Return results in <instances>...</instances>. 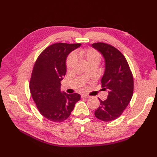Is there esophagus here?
<instances>
[{
    "mask_svg": "<svg viewBox=\"0 0 157 157\" xmlns=\"http://www.w3.org/2000/svg\"><path fill=\"white\" fill-rule=\"evenodd\" d=\"M81 97H82V98H86V99H88L90 98V96H88V95H84V94H82Z\"/></svg>",
    "mask_w": 157,
    "mask_h": 157,
    "instance_id": "1",
    "label": "esophagus"
}]
</instances>
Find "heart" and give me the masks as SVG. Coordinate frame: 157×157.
I'll return each mask as SVG.
<instances>
[{"mask_svg":"<svg viewBox=\"0 0 157 157\" xmlns=\"http://www.w3.org/2000/svg\"><path fill=\"white\" fill-rule=\"evenodd\" d=\"M77 58L82 59L85 61L87 65L91 63H99L101 61V55L99 52L92 48L87 49H80L79 50L77 54ZM76 61V57L74 54H71L66 60V67L68 70L71 69L75 65Z\"/></svg>","mask_w":157,"mask_h":157,"instance_id":"b5f03b06","label":"heart"}]
</instances>
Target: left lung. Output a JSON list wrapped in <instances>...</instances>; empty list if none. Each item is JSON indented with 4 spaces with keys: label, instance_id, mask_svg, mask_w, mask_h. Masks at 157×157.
Instances as JSON below:
<instances>
[{
    "label": "left lung",
    "instance_id": "left-lung-1",
    "mask_svg": "<svg viewBox=\"0 0 157 157\" xmlns=\"http://www.w3.org/2000/svg\"><path fill=\"white\" fill-rule=\"evenodd\" d=\"M105 59V72L101 80L102 87L108 90L107 99L95 111L98 119L109 122L119 117L129 104L134 91V78L125 57L115 47L103 42L92 44Z\"/></svg>",
    "mask_w": 157,
    "mask_h": 157
}]
</instances>
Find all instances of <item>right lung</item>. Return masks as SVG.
<instances>
[{
    "mask_svg": "<svg viewBox=\"0 0 157 157\" xmlns=\"http://www.w3.org/2000/svg\"><path fill=\"white\" fill-rule=\"evenodd\" d=\"M80 45L52 44L39 55L35 63L30 80V92L41 115L50 121H65L80 99L78 94L61 92L60 83L66 73V58Z\"/></svg>",
    "mask_w": 157,
    "mask_h": 157,
    "instance_id": "add662e5",
    "label": "right lung"
}]
</instances>
